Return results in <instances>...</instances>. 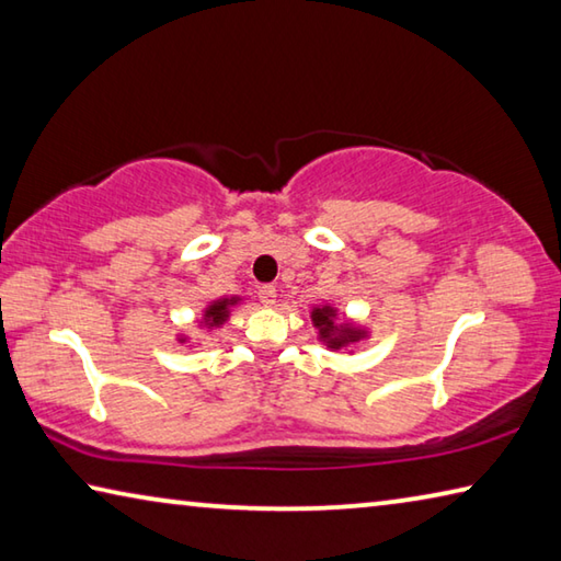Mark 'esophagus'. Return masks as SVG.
Instances as JSON below:
<instances>
[{
  "label": "esophagus",
  "mask_w": 561,
  "mask_h": 561,
  "mask_svg": "<svg viewBox=\"0 0 561 561\" xmlns=\"http://www.w3.org/2000/svg\"><path fill=\"white\" fill-rule=\"evenodd\" d=\"M257 294H260V301L264 304V307H272V304L277 301V287H274V284H264Z\"/></svg>",
  "instance_id": "1"
}]
</instances>
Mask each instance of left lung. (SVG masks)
Instances as JSON below:
<instances>
[{
    "instance_id": "obj_1",
    "label": "left lung",
    "mask_w": 561,
    "mask_h": 561,
    "mask_svg": "<svg viewBox=\"0 0 561 561\" xmlns=\"http://www.w3.org/2000/svg\"><path fill=\"white\" fill-rule=\"evenodd\" d=\"M311 321H314V327L319 329V339L324 341L329 348H346L351 344H358V341L366 336L364 329L336 321L334 307H314L311 309Z\"/></svg>"
}]
</instances>
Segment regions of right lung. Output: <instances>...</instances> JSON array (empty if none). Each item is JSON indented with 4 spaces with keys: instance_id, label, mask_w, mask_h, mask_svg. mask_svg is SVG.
Instances as JSON below:
<instances>
[{
    "instance_id": "1",
    "label": "right lung",
    "mask_w": 561,
    "mask_h": 561,
    "mask_svg": "<svg viewBox=\"0 0 561 561\" xmlns=\"http://www.w3.org/2000/svg\"><path fill=\"white\" fill-rule=\"evenodd\" d=\"M237 304H240V297H227V299H217V301H213L210 307L205 309V314H203V321H201V327H205V329H217V327H222L227 319H230V311L237 307ZM180 344H185V336H180L178 339Z\"/></svg>"
}]
</instances>
